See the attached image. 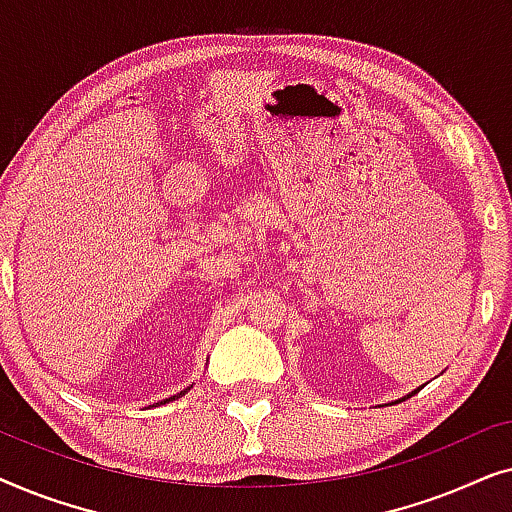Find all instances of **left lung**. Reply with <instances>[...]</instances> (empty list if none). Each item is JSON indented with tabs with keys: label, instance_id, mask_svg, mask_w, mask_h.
Listing matches in <instances>:
<instances>
[{
	"label": "left lung",
	"instance_id": "1",
	"mask_svg": "<svg viewBox=\"0 0 512 512\" xmlns=\"http://www.w3.org/2000/svg\"><path fill=\"white\" fill-rule=\"evenodd\" d=\"M417 391H419V389H417ZM417 391H415V394H417ZM410 396H412V394H410Z\"/></svg>",
	"mask_w": 512,
	"mask_h": 512
}]
</instances>
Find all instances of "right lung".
I'll use <instances>...</instances> for the list:
<instances>
[{"label": "right lung", "instance_id": "add662e5", "mask_svg": "<svg viewBox=\"0 0 512 512\" xmlns=\"http://www.w3.org/2000/svg\"><path fill=\"white\" fill-rule=\"evenodd\" d=\"M188 389H191V387H188ZM188 389H184V391H181V394H177V396H172V398H165V401H160V403H170V401H174V398H179V396H184L186 394V391Z\"/></svg>", "mask_w": 512, "mask_h": 512}]
</instances>
